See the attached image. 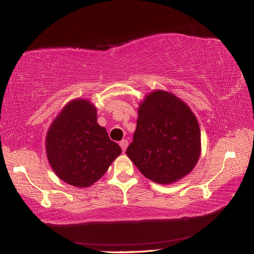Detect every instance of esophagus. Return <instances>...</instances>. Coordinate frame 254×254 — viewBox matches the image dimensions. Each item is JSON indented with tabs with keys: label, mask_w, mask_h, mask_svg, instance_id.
<instances>
[{
	"label": "esophagus",
	"mask_w": 254,
	"mask_h": 254,
	"mask_svg": "<svg viewBox=\"0 0 254 254\" xmlns=\"http://www.w3.org/2000/svg\"><path fill=\"white\" fill-rule=\"evenodd\" d=\"M127 143H128V142H127V140H126V139H123V140L120 141V146L122 147V151H123V152L127 150Z\"/></svg>",
	"instance_id": "34e87169"
}]
</instances>
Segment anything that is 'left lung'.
<instances>
[{"instance_id":"8db88e82","label":"left lung","mask_w":254,"mask_h":254,"mask_svg":"<svg viewBox=\"0 0 254 254\" xmlns=\"http://www.w3.org/2000/svg\"><path fill=\"white\" fill-rule=\"evenodd\" d=\"M137 115L127 155L140 172L159 184L190 173L201 155V132L189 105L171 92L155 90L139 103Z\"/></svg>"}]
</instances>
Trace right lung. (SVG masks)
Listing matches in <instances>:
<instances>
[{
    "label": "right lung",
    "instance_id": "obj_1",
    "mask_svg": "<svg viewBox=\"0 0 254 254\" xmlns=\"http://www.w3.org/2000/svg\"><path fill=\"white\" fill-rule=\"evenodd\" d=\"M98 110L85 99L64 105L45 137L48 161L59 179L77 188H87L108 171L121 154L107 128L99 126Z\"/></svg>",
    "mask_w": 254,
    "mask_h": 254
}]
</instances>
